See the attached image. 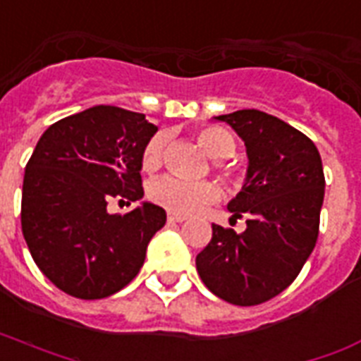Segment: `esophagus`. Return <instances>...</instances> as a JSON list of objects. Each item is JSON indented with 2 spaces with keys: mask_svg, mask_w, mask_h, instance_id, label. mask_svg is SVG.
I'll use <instances>...</instances> for the list:
<instances>
[{
  "mask_svg": "<svg viewBox=\"0 0 361 361\" xmlns=\"http://www.w3.org/2000/svg\"><path fill=\"white\" fill-rule=\"evenodd\" d=\"M184 220H186V216L175 214V212H169V214H167V222H169V224H180Z\"/></svg>",
  "mask_w": 361,
  "mask_h": 361,
  "instance_id": "34e87169",
  "label": "esophagus"
}]
</instances>
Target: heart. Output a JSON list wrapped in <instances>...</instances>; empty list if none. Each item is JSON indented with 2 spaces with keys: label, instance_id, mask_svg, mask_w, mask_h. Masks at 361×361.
<instances>
[{
  "label": "heart",
  "instance_id": "b5f03b06",
  "mask_svg": "<svg viewBox=\"0 0 361 361\" xmlns=\"http://www.w3.org/2000/svg\"><path fill=\"white\" fill-rule=\"evenodd\" d=\"M197 141L212 158H226L235 149L233 137L222 128L207 126L197 131ZM166 137H150L141 154V167L145 173H156L164 161ZM150 200L164 209L177 214H192L219 197V186L211 180H184L178 177H161L150 184Z\"/></svg>",
  "mask_w": 361,
  "mask_h": 361
}]
</instances>
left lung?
<instances>
[{
  "label": "left lung",
  "instance_id": "obj_1",
  "mask_svg": "<svg viewBox=\"0 0 361 361\" xmlns=\"http://www.w3.org/2000/svg\"><path fill=\"white\" fill-rule=\"evenodd\" d=\"M214 118L228 122L247 147V178L228 205L235 219H247V230L212 224L195 267L220 300L259 305L294 282L317 245L322 160L305 133L276 116L243 109Z\"/></svg>",
  "mask_w": 361,
  "mask_h": 361
}]
</instances>
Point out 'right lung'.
Returning a JSON list of instances; mask_svg holds the SVG:
<instances>
[{
  "label": "right lung",
  "mask_w": 361,
  "mask_h": 361,
  "mask_svg": "<svg viewBox=\"0 0 361 361\" xmlns=\"http://www.w3.org/2000/svg\"><path fill=\"white\" fill-rule=\"evenodd\" d=\"M156 131L145 114L97 105L58 120L37 141L22 184V233L61 292L109 298L142 267L166 211L145 201L109 214L107 203L141 200V154Z\"/></svg>",
  "instance_id": "obj_1"
}]
</instances>
